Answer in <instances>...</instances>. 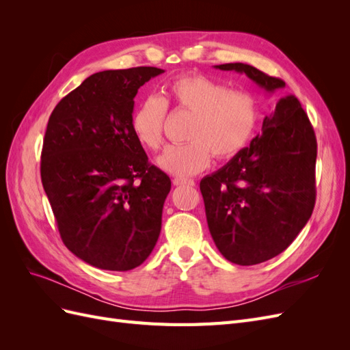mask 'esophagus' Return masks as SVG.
I'll list each match as a JSON object with an SVG mask.
<instances>
[{
  "label": "esophagus",
  "mask_w": 350,
  "mask_h": 350,
  "mask_svg": "<svg viewBox=\"0 0 350 350\" xmlns=\"http://www.w3.org/2000/svg\"><path fill=\"white\" fill-rule=\"evenodd\" d=\"M172 183H174V185H188V187H194L196 185V183H194V179H189V178H174L172 179Z\"/></svg>",
  "instance_id": "esophagus-1"
}]
</instances>
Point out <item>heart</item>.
Listing matches in <instances>:
<instances>
[{
	"instance_id": "b5f03b06",
	"label": "heart",
	"mask_w": 350,
	"mask_h": 350,
	"mask_svg": "<svg viewBox=\"0 0 350 350\" xmlns=\"http://www.w3.org/2000/svg\"><path fill=\"white\" fill-rule=\"evenodd\" d=\"M193 113L187 143L169 146L157 157L163 171L176 176L194 175L217 159H230L245 149L257 126V103L242 92L204 76H183L166 86V98L149 99L133 116V131L146 149L156 152L163 143L165 107Z\"/></svg>"
}]
</instances>
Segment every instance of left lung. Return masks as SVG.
I'll return each instance as SVG.
<instances>
[{
    "label": "left lung",
    "instance_id": "obj_1",
    "mask_svg": "<svg viewBox=\"0 0 350 350\" xmlns=\"http://www.w3.org/2000/svg\"><path fill=\"white\" fill-rule=\"evenodd\" d=\"M243 72L270 94L284 81L256 67L216 66ZM317 139L293 94L276 99L250 147L200 183L208 230L221 256L252 266L279 256L298 237L315 206Z\"/></svg>",
    "mask_w": 350,
    "mask_h": 350
}]
</instances>
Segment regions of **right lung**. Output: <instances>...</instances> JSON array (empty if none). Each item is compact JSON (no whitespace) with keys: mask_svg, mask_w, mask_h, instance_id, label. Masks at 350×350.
<instances>
[{"mask_svg":"<svg viewBox=\"0 0 350 350\" xmlns=\"http://www.w3.org/2000/svg\"><path fill=\"white\" fill-rule=\"evenodd\" d=\"M156 67L92 74L46 125L40 178L66 247L90 266L139 267L153 251L171 179L133 131L134 98Z\"/></svg>","mask_w":350,"mask_h":350,"instance_id":"add662e5","label":"right lung"}]
</instances>
